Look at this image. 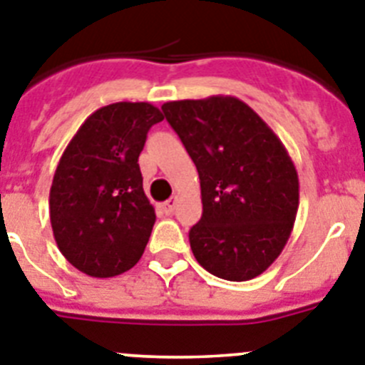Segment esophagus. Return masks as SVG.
<instances>
[{
  "mask_svg": "<svg viewBox=\"0 0 365 365\" xmlns=\"http://www.w3.org/2000/svg\"><path fill=\"white\" fill-rule=\"evenodd\" d=\"M175 207H177V197H171V199H168L166 203H162V210H164V214H166V216H171V214H173V210H175Z\"/></svg>",
  "mask_w": 365,
  "mask_h": 365,
  "instance_id": "esophagus-1",
  "label": "esophagus"
}]
</instances>
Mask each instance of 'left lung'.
<instances>
[{
  "label": "left lung",
  "mask_w": 365,
  "mask_h": 365,
  "mask_svg": "<svg viewBox=\"0 0 365 365\" xmlns=\"http://www.w3.org/2000/svg\"><path fill=\"white\" fill-rule=\"evenodd\" d=\"M197 168L203 216L190 247L208 273L251 280L277 260L299 207L297 170L279 136L230 96L162 105Z\"/></svg>",
  "instance_id": "left-lung-1"
}]
</instances>
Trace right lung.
I'll use <instances>...</instances> for the list:
<instances>
[{
  "mask_svg": "<svg viewBox=\"0 0 365 365\" xmlns=\"http://www.w3.org/2000/svg\"><path fill=\"white\" fill-rule=\"evenodd\" d=\"M164 120L151 103H112L90 114L62 153L49 190L55 242L79 272L108 279L138 262L155 225L138 157Z\"/></svg>",
  "mask_w": 365,
  "mask_h": 365,
  "instance_id": "1",
  "label": "right lung"
}]
</instances>
